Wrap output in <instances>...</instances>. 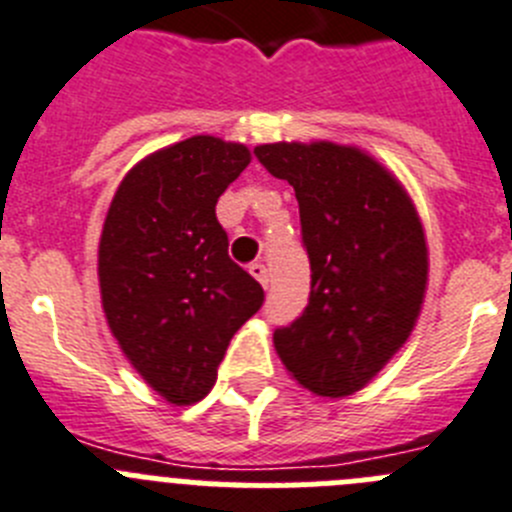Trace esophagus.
<instances>
[{"label":"esophagus","mask_w":512,"mask_h":512,"mask_svg":"<svg viewBox=\"0 0 512 512\" xmlns=\"http://www.w3.org/2000/svg\"><path fill=\"white\" fill-rule=\"evenodd\" d=\"M250 275L262 285V288H267V283H270V273H267V267L262 265V262H252Z\"/></svg>","instance_id":"esophagus-1"}]
</instances>
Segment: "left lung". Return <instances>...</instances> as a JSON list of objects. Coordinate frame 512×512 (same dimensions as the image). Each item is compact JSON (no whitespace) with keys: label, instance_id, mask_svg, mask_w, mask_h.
Listing matches in <instances>:
<instances>
[{"label":"left lung","instance_id":"left-lung-1","mask_svg":"<svg viewBox=\"0 0 512 512\" xmlns=\"http://www.w3.org/2000/svg\"><path fill=\"white\" fill-rule=\"evenodd\" d=\"M255 155L293 186L311 260L306 311L273 334L288 375L347 398L408 342L428 283L421 216L370 153L336 142H270Z\"/></svg>","mask_w":512,"mask_h":512}]
</instances>
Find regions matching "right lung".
I'll list each match as a JSON object with an SVG mask.
<instances>
[{"mask_svg":"<svg viewBox=\"0 0 512 512\" xmlns=\"http://www.w3.org/2000/svg\"><path fill=\"white\" fill-rule=\"evenodd\" d=\"M250 147L214 135L155 150L122 178L99 239L104 316L137 375L173 405L199 403L265 293L229 260L216 201Z\"/></svg>","mask_w":512,"mask_h":512,"instance_id":"add662e5","label":"right lung"}]
</instances>
